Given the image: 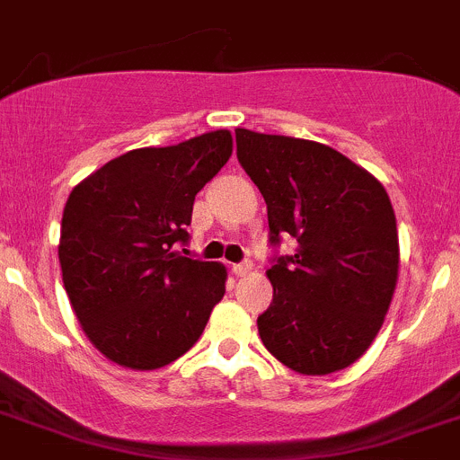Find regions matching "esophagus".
Listing matches in <instances>:
<instances>
[{
  "mask_svg": "<svg viewBox=\"0 0 460 460\" xmlns=\"http://www.w3.org/2000/svg\"><path fill=\"white\" fill-rule=\"evenodd\" d=\"M253 272V262L251 261H244V262H237V265H233V274L234 277H246V274Z\"/></svg>",
  "mask_w": 460,
  "mask_h": 460,
  "instance_id": "34e87169",
  "label": "esophagus"
}]
</instances>
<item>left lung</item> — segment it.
<instances>
[{"mask_svg": "<svg viewBox=\"0 0 460 460\" xmlns=\"http://www.w3.org/2000/svg\"><path fill=\"white\" fill-rule=\"evenodd\" d=\"M237 158L268 204L270 242L297 249L268 270L274 296L258 335L300 375L344 370L370 349L398 284V227L388 192L319 141L237 128Z\"/></svg>", "mask_w": 460, "mask_h": 460, "instance_id": "8db88e82", "label": "left lung"}]
</instances>
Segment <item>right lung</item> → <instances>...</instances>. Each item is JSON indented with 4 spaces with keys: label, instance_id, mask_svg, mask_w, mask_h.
Instances as JSON below:
<instances>
[{
    "label": "right lung",
    "instance_id": "right-lung-1",
    "mask_svg": "<svg viewBox=\"0 0 460 460\" xmlns=\"http://www.w3.org/2000/svg\"><path fill=\"white\" fill-rule=\"evenodd\" d=\"M230 155L227 129L135 148L93 172L66 199L62 281L84 332L111 363L158 370L202 335L226 293L227 270L181 256L176 244L188 242L195 195Z\"/></svg>",
    "mask_w": 460,
    "mask_h": 460
}]
</instances>
